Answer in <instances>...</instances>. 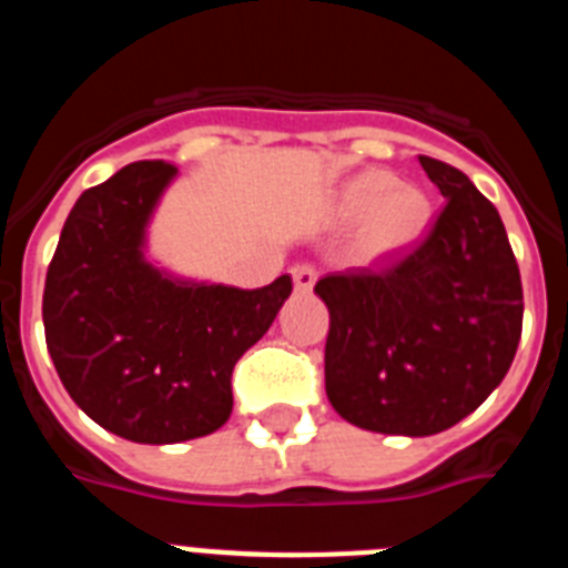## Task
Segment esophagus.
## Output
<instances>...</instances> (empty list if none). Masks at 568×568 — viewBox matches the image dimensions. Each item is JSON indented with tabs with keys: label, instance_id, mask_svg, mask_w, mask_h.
Returning <instances> with one entry per match:
<instances>
[{
	"label": "esophagus",
	"instance_id": "34e87169",
	"mask_svg": "<svg viewBox=\"0 0 568 568\" xmlns=\"http://www.w3.org/2000/svg\"><path fill=\"white\" fill-rule=\"evenodd\" d=\"M293 281L298 293H310V290L315 287V281H318V273H315L313 264H295Z\"/></svg>",
	"mask_w": 568,
	"mask_h": 568
}]
</instances>
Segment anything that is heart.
Masks as SVG:
<instances>
[{
    "instance_id": "obj_1",
    "label": "heart",
    "mask_w": 568,
    "mask_h": 568,
    "mask_svg": "<svg viewBox=\"0 0 568 568\" xmlns=\"http://www.w3.org/2000/svg\"><path fill=\"white\" fill-rule=\"evenodd\" d=\"M341 213L346 219H364L358 250L366 258H384L400 253L424 235L433 219V202L415 184L395 182L384 170H366L346 182L341 193Z\"/></svg>"
}]
</instances>
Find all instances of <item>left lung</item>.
Wrapping results in <instances>:
<instances>
[{
	"instance_id": "obj_1",
	"label": "left lung",
	"mask_w": 568,
	"mask_h": 568,
	"mask_svg": "<svg viewBox=\"0 0 568 568\" xmlns=\"http://www.w3.org/2000/svg\"><path fill=\"white\" fill-rule=\"evenodd\" d=\"M446 199L393 267L327 275L324 381L335 413L384 435L444 433L509 373L524 327L518 261L495 204L449 164L418 155Z\"/></svg>"
}]
</instances>
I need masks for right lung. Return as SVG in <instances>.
<instances>
[{"instance_id":"right-lung-1","label":"right lung","mask_w":568,"mask_h":568,"mask_svg":"<svg viewBox=\"0 0 568 568\" xmlns=\"http://www.w3.org/2000/svg\"><path fill=\"white\" fill-rule=\"evenodd\" d=\"M175 175L168 162H135L84 190L44 278V341L64 389L135 444H179L227 424L235 361L293 293L290 275L239 290L155 267L148 227Z\"/></svg>"}]
</instances>
